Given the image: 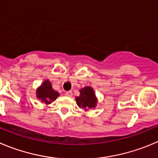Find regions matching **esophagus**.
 Masks as SVG:
<instances>
[{
    "label": "esophagus",
    "mask_w": 158,
    "mask_h": 158,
    "mask_svg": "<svg viewBox=\"0 0 158 158\" xmlns=\"http://www.w3.org/2000/svg\"><path fill=\"white\" fill-rule=\"evenodd\" d=\"M66 96L69 97H71L72 96V91H68V92H66Z\"/></svg>",
    "instance_id": "esophagus-1"
}]
</instances>
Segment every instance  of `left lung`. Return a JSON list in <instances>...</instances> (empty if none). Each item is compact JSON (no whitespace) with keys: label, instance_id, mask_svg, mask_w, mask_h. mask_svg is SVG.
I'll list each match as a JSON object with an SVG mask.
<instances>
[{"label":"left lung","instance_id":"8db88e82","mask_svg":"<svg viewBox=\"0 0 158 158\" xmlns=\"http://www.w3.org/2000/svg\"><path fill=\"white\" fill-rule=\"evenodd\" d=\"M79 97H76V104L80 108L85 110L94 108L97 104V97L94 89L91 86H85L79 90Z\"/></svg>","mask_w":158,"mask_h":158}]
</instances>
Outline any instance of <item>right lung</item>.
Returning <instances> with one entry per match:
<instances>
[{"instance_id": "right-lung-1", "label": "right lung", "mask_w": 158, "mask_h": 158, "mask_svg": "<svg viewBox=\"0 0 158 158\" xmlns=\"http://www.w3.org/2000/svg\"><path fill=\"white\" fill-rule=\"evenodd\" d=\"M36 95L38 99L40 100L44 104L48 105L51 104L52 101H55L60 94L53 89L51 82L48 79H45L36 89Z\"/></svg>"}]
</instances>
